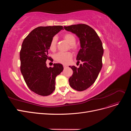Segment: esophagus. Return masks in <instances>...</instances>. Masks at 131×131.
<instances>
[{
	"label": "esophagus",
	"instance_id": "34e87169",
	"mask_svg": "<svg viewBox=\"0 0 131 131\" xmlns=\"http://www.w3.org/2000/svg\"><path fill=\"white\" fill-rule=\"evenodd\" d=\"M63 67H64V68H67V67H68V66H66V65H64V66H63Z\"/></svg>",
	"mask_w": 131,
	"mask_h": 131
}]
</instances>
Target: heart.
Segmentation results:
<instances>
[{"mask_svg":"<svg viewBox=\"0 0 131 131\" xmlns=\"http://www.w3.org/2000/svg\"><path fill=\"white\" fill-rule=\"evenodd\" d=\"M62 38L69 44L70 49L74 51L78 50V47L76 45V38L74 35L71 33H66L62 35ZM57 39L54 37L51 39L50 43L49 48L51 51H55L57 49ZM73 57L72 53L70 52H58L54 56V59L57 62L62 63L63 64H67L72 60Z\"/></svg>","mask_w":131,"mask_h":131,"instance_id":"1","label":"heart"}]
</instances>
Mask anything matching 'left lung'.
<instances>
[{"label":"left lung","instance_id":"8db88e82","mask_svg":"<svg viewBox=\"0 0 131 131\" xmlns=\"http://www.w3.org/2000/svg\"><path fill=\"white\" fill-rule=\"evenodd\" d=\"M64 28L76 34L79 38L81 49L77 57L78 63L82 62L79 68L69 66L73 74L69 79L73 89L82 91L94 84L102 67L104 50L102 42L95 30L85 24L64 26Z\"/></svg>","mask_w":131,"mask_h":131}]
</instances>
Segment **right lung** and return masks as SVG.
<instances>
[{
    "instance_id": "1",
    "label": "right lung",
    "mask_w": 131,
    "mask_h": 131,
    "mask_svg": "<svg viewBox=\"0 0 131 131\" xmlns=\"http://www.w3.org/2000/svg\"><path fill=\"white\" fill-rule=\"evenodd\" d=\"M62 29V26L39 27L22 42L19 52L21 73L29 89L40 96H49L53 92L55 79L63 70L59 63H54L49 68L46 63L51 59L48 56L51 39Z\"/></svg>"
}]
</instances>
